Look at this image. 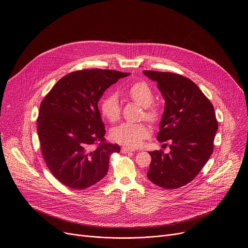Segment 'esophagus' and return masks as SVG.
<instances>
[{
    "mask_svg": "<svg viewBox=\"0 0 248 248\" xmlns=\"http://www.w3.org/2000/svg\"><path fill=\"white\" fill-rule=\"evenodd\" d=\"M134 149L127 148V147H122V152L123 153H127V152H133Z\"/></svg>",
    "mask_w": 248,
    "mask_h": 248,
    "instance_id": "esophagus-1",
    "label": "esophagus"
}]
</instances>
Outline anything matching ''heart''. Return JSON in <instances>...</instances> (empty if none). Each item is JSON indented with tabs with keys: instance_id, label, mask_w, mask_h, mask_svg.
<instances>
[{
	"instance_id": "b5f03b06",
	"label": "heart",
	"mask_w": 248,
	"mask_h": 248,
	"mask_svg": "<svg viewBox=\"0 0 248 248\" xmlns=\"http://www.w3.org/2000/svg\"><path fill=\"white\" fill-rule=\"evenodd\" d=\"M126 95L136 103L145 107V118L149 122H156L159 118V110L156 105L152 104L153 92L149 84L145 81L133 83L127 90ZM100 111L110 123H116L121 117V105L116 94L106 95L100 101ZM150 130L145 124L124 123L111 131V137L117 143L128 146L139 147L149 138Z\"/></svg>"
}]
</instances>
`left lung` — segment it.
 I'll return each instance as SVG.
<instances>
[{
	"label": "left lung",
	"instance_id": "left-lung-1",
	"mask_svg": "<svg viewBox=\"0 0 248 248\" xmlns=\"http://www.w3.org/2000/svg\"><path fill=\"white\" fill-rule=\"evenodd\" d=\"M157 82L165 109L157 140H168L170 151H150L148 178L165 189H177L191 182L209 160L217 130L213 104L191 79L177 74L144 71Z\"/></svg>",
	"mask_w": 248,
	"mask_h": 248
}]
</instances>
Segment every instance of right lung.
<instances>
[{
	"label": "right lung",
	"mask_w": 248,
	"mask_h": 248,
	"mask_svg": "<svg viewBox=\"0 0 248 248\" xmlns=\"http://www.w3.org/2000/svg\"><path fill=\"white\" fill-rule=\"evenodd\" d=\"M129 75L101 69L76 71L60 78L42 100L37 120L41 151L50 172L63 185L83 190L106 175L109 157L120 152V147L105 142L98 102L107 88Z\"/></svg>",
	"instance_id": "obj_1"
}]
</instances>
